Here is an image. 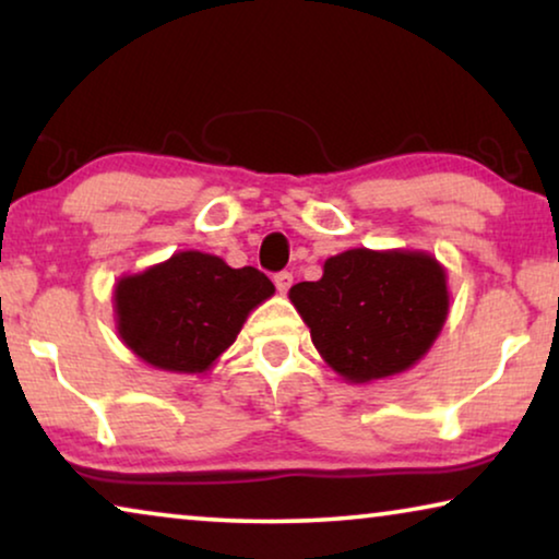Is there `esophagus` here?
Instances as JSON below:
<instances>
[{
	"label": "esophagus",
	"instance_id": "obj_1",
	"mask_svg": "<svg viewBox=\"0 0 559 559\" xmlns=\"http://www.w3.org/2000/svg\"><path fill=\"white\" fill-rule=\"evenodd\" d=\"M274 285H277L280 293H287L289 287H293V272H277L274 274Z\"/></svg>",
	"mask_w": 559,
	"mask_h": 559
}]
</instances>
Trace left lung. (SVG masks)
Here are the masks:
<instances>
[{"instance_id":"obj_1","label":"left lung","mask_w":559,"mask_h":559,"mask_svg":"<svg viewBox=\"0 0 559 559\" xmlns=\"http://www.w3.org/2000/svg\"><path fill=\"white\" fill-rule=\"evenodd\" d=\"M289 300L320 356L348 381L409 369L448 316L445 272L419 251H343L318 282H297Z\"/></svg>"}]
</instances>
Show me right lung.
<instances>
[{
	"instance_id": "1",
	"label": "right lung",
	"mask_w": 559,
	"mask_h": 559,
	"mask_svg": "<svg viewBox=\"0 0 559 559\" xmlns=\"http://www.w3.org/2000/svg\"><path fill=\"white\" fill-rule=\"evenodd\" d=\"M274 285L254 266L231 270L203 251H180L165 264L117 285L119 335L165 371H205L239 335L249 310Z\"/></svg>"
}]
</instances>
